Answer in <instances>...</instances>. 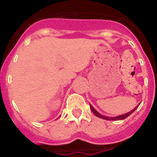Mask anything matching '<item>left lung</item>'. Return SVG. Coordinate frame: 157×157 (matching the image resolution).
I'll return each mask as SVG.
<instances>
[{
  "label": "left lung",
  "instance_id": "obj_1",
  "mask_svg": "<svg viewBox=\"0 0 157 157\" xmlns=\"http://www.w3.org/2000/svg\"><path fill=\"white\" fill-rule=\"evenodd\" d=\"M137 107H135L134 109H133L132 111H130L129 112H128V113H126V114H124V115H121V116H119V117H104V116H103V115L99 114L97 111H96L94 108L92 106L90 105V109L91 111L93 112V113L94 114V116H96L97 117H99V118H102V119L103 120H107V121H119V120H124L125 119V118H127V117H129V115H131L133 112L136 110Z\"/></svg>",
  "mask_w": 157,
  "mask_h": 157
}]
</instances>
